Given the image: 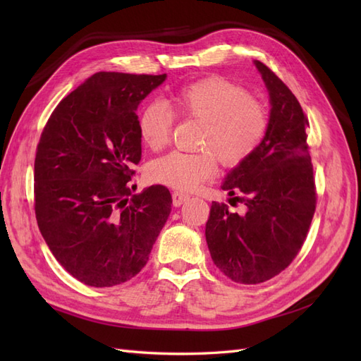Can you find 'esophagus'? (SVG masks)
Instances as JSON below:
<instances>
[{
	"label": "esophagus",
	"instance_id": "obj_1",
	"mask_svg": "<svg viewBox=\"0 0 361 361\" xmlns=\"http://www.w3.org/2000/svg\"><path fill=\"white\" fill-rule=\"evenodd\" d=\"M171 197H173V204H174V206H180L183 202L188 200L190 195L182 192V191H174V192L171 194Z\"/></svg>",
	"mask_w": 361,
	"mask_h": 361
}]
</instances>
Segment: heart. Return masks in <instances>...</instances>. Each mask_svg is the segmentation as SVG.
<instances>
[{"label": "heart", "instance_id": "obj_1", "mask_svg": "<svg viewBox=\"0 0 361 361\" xmlns=\"http://www.w3.org/2000/svg\"><path fill=\"white\" fill-rule=\"evenodd\" d=\"M169 104L180 117L203 120L194 154L174 150L149 164V178L176 190H192L212 178L218 158L226 167H238L253 157L268 133L267 108L251 97L241 84L220 75L183 84ZM174 125L173 113L161 104H149L138 116V135L143 145L158 152L167 146Z\"/></svg>", "mask_w": 361, "mask_h": 361}]
</instances>
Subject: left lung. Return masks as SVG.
<instances>
[{
	"mask_svg": "<svg viewBox=\"0 0 361 361\" xmlns=\"http://www.w3.org/2000/svg\"><path fill=\"white\" fill-rule=\"evenodd\" d=\"M269 92L268 133L256 154L227 174L223 190L243 194L245 212L214 202L206 243L216 268L232 281L257 285L297 257L316 209V187L305 128L309 120L289 87L255 61Z\"/></svg>",
	"mask_w": 361,
	"mask_h": 361,
	"instance_id": "left-lung-1",
	"label": "left lung"
}]
</instances>
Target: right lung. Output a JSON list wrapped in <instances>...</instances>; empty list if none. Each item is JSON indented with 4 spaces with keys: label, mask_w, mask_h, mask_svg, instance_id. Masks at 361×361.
<instances>
[{
    "label": "right lung",
    "mask_w": 361,
    "mask_h": 361,
    "mask_svg": "<svg viewBox=\"0 0 361 361\" xmlns=\"http://www.w3.org/2000/svg\"><path fill=\"white\" fill-rule=\"evenodd\" d=\"M166 76L97 72L64 97L42 130L39 231L59 264L87 286L137 276L170 215L164 185L133 194V167L141 159L137 108Z\"/></svg>",
    "instance_id": "obj_1"
}]
</instances>
